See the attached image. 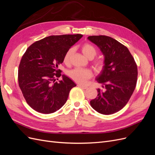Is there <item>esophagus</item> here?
Listing matches in <instances>:
<instances>
[{
    "label": "esophagus",
    "instance_id": "esophagus-1",
    "mask_svg": "<svg viewBox=\"0 0 155 155\" xmlns=\"http://www.w3.org/2000/svg\"><path fill=\"white\" fill-rule=\"evenodd\" d=\"M78 86L83 89H87L88 88V87L87 85H81V84H78Z\"/></svg>",
    "mask_w": 155,
    "mask_h": 155
}]
</instances>
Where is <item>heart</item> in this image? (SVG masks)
Here are the masks:
<instances>
[{"label": "heart", "mask_w": 155, "mask_h": 155, "mask_svg": "<svg viewBox=\"0 0 155 155\" xmlns=\"http://www.w3.org/2000/svg\"><path fill=\"white\" fill-rule=\"evenodd\" d=\"M82 52L87 58H94V56L97 54V50L93 45L85 43L82 46ZM73 48L68 49L67 52L65 53L63 57V63L64 64H68L70 63V59L71 55L73 52ZM95 65L97 68H101L104 63L101 61L97 60L95 62ZM68 76L71 78L72 80L79 83H84L87 81L88 78L91 77L92 73L90 70L87 68H75L71 70H70L68 72Z\"/></svg>", "instance_id": "b5f03b06"}]
</instances>
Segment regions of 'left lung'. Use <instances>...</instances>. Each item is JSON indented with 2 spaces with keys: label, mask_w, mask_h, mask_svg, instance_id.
Masks as SVG:
<instances>
[{
  "label": "left lung",
  "mask_w": 155,
  "mask_h": 155,
  "mask_svg": "<svg viewBox=\"0 0 155 155\" xmlns=\"http://www.w3.org/2000/svg\"><path fill=\"white\" fill-rule=\"evenodd\" d=\"M104 56V67L96 81L105 91L97 88V96L90 101L94 109L109 115L122 109L134 91L138 69L128 48L109 36L92 35L87 38Z\"/></svg>",
  "instance_id": "left-lung-1"
}]
</instances>
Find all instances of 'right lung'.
Masks as SVG:
<instances>
[{"mask_svg":"<svg viewBox=\"0 0 155 155\" xmlns=\"http://www.w3.org/2000/svg\"><path fill=\"white\" fill-rule=\"evenodd\" d=\"M81 34L51 35L35 42L23 55L18 67V85L23 96L33 109L50 114L60 109L69 92L76 85L62 75L58 66L67 51L80 39Z\"/></svg>","mask_w":155,"mask_h":155,"instance_id":"1","label":"right lung"}]
</instances>
